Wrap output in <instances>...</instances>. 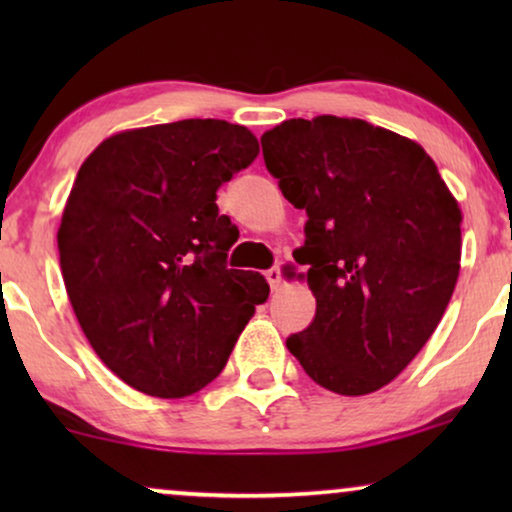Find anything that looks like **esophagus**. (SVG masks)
Masks as SVG:
<instances>
[{
    "mask_svg": "<svg viewBox=\"0 0 512 512\" xmlns=\"http://www.w3.org/2000/svg\"><path fill=\"white\" fill-rule=\"evenodd\" d=\"M265 279H268L270 289L277 291L279 284H282V270H279V265H275V268H270L268 272H265Z\"/></svg>",
    "mask_w": 512,
    "mask_h": 512,
    "instance_id": "obj_1",
    "label": "esophagus"
}]
</instances>
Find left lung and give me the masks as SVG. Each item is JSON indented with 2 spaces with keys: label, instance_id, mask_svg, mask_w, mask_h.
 I'll list each match as a JSON object with an SVG mask.
<instances>
[{
  "label": "left lung",
  "instance_id": "8db88e82",
  "mask_svg": "<svg viewBox=\"0 0 512 512\" xmlns=\"http://www.w3.org/2000/svg\"><path fill=\"white\" fill-rule=\"evenodd\" d=\"M284 198L307 212L296 261L317 314L286 340L314 382L366 396L408 368L459 277L461 209L429 153L361 118H291L261 137Z\"/></svg>",
  "mask_w": 512,
  "mask_h": 512
}]
</instances>
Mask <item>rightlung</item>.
<instances>
[{"mask_svg":"<svg viewBox=\"0 0 512 512\" xmlns=\"http://www.w3.org/2000/svg\"><path fill=\"white\" fill-rule=\"evenodd\" d=\"M256 156L244 125L188 118L116 132L83 160L58 228L60 270L90 347L132 389L207 387L268 300L263 275L226 268L240 230L216 205Z\"/></svg>","mask_w":512,"mask_h":512,"instance_id":"1","label":"right lung"}]
</instances>
